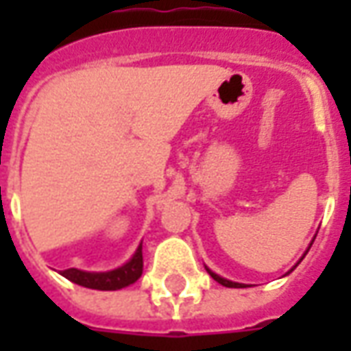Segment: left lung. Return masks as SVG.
Returning <instances> with one entry per match:
<instances>
[{"mask_svg": "<svg viewBox=\"0 0 351 351\" xmlns=\"http://www.w3.org/2000/svg\"><path fill=\"white\" fill-rule=\"evenodd\" d=\"M206 271H208V269H206ZM208 274H210V276H213V278L216 280L218 284H221V286H226V287H243V284H237V282H229V280L221 278V276H218V274H214L213 271H208Z\"/></svg>", "mask_w": 351, "mask_h": 351, "instance_id": "left-lung-1", "label": "left lung"}]
</instances>
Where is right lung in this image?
I'll list each match as a JSON object with an SVG mask.
<instances>
[{"label": "right lung", "mask_w": 351, "mask_h": 351, "mask_svg": "<svg viewBox=\"0 0 351 351\" xmlns=\"http://www.w3.org/2000/svg\"><path fill=\"white\" fill-rule=\"evenodd\" d=\"M62 274L75 284L90 287V289H103V291L122 289V287L137 282L143 274V246H138L135 256L128 263L120 269H114V271L86 272L79 271V269H65V271H62Z\"/></svg>", "instance_id": "obj_1"}]
</instances>
